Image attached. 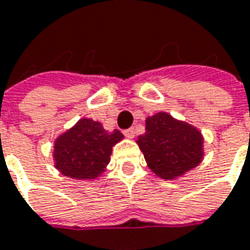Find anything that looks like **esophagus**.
<instances>
[{
	"instance_id": "esophagus-1",
	"label": "esophagus",
	"mask_w": 250,
	"mask_h": 250,
	"mask_svg": "<svg viewBox=\"0 0 250 250\" xmlns=\"http://www.w3.org/2000/svg\"><path fill=\"white\" fill-rule=\"evenodd\" d=\"M123 133H125V137H127V138H130V140L135 137V131H134V128H127V130H125Z\"/></svg>"
}]
</instances>
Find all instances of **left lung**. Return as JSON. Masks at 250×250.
Listing matches in <instances>:
<instances>
[{
  "label": "left lung",
  "mask_w": 250,
  "mask_h": 250,
  "mask_svg": "<svg viewBox=\"0 0 250 250\" xmlns=\"http://www.w3.org/2000/svg\"><path fill=\"white\" fill-rule=\"evenodd\" d=\"M152 173L163 180L184 176L203 160L202 133L187 122L158 112L145 120V134L137 138Z\"/></svg>",
  "instance_id": "8db88e82"
}]
</instances>
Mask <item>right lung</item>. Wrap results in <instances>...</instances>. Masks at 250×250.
Instances as JSON below:
<instances>
[{
    "mask_svg": "<svg viewBox=\"0 0 250 250\" xmlns=\"http://www.w3.org/2000/svg\"><path fill=\"white\" fill-rule=\"evenodd\" d=\"M123 138L119 130L109 133L99 122L83 117L54 142L56 170L73 180L98 178L110 162L112 148Z\"/></svg>",
    "mask_w": 250,
    "mask_h": 250,
    "instance_id": "1",
    "label": "right lung"
}]
</instances>
